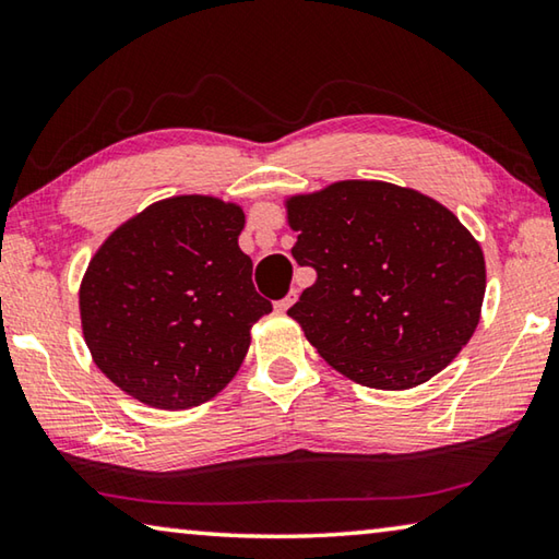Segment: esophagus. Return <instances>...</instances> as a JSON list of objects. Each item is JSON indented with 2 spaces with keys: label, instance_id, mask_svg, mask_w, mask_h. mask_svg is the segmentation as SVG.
Listing matches in <instances>:
<instances>
[{
  "label": "esophagus",
  "instance_id": "1",
  "mask_svg": "<svg viewBox=\"0 0 559 559\" xmlns=\"http://www.w3.org/2000/svg\"><path fill=\"white\" fill-rule=\"evenodd\" d=\"M296 298H298V290L290 288V290L286 293V298H281V300L276 302V308H278V310H288V308L293 306V302H296Z\"/></svg>",
  "mask_w": 559,
  "mask_h": 559
}]
</instances>
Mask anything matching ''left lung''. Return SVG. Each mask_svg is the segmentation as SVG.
<instances>
[{"label": "left lung", "mask_w": 559, "mask_h": 559, "mask_svg": "<svg viewBox=\"0 0 559 559\" xmlns=\"http://www.w3.org/2000/svg\"><path fill=\"white\" fill-rule=\"evenodd\" d=\"M293 259L316 283L288 310L320 357L357 384L409 390L441 372L480 318L486 263L447 206L386 182L293 197Z\"/></svg>", "instance_id": "8db88e82"}]
</instances>
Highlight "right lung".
Segmentation results:
<instances>
[{"label":"right lung","instance_id":"1","mask_svg":"<svg viewBox=\"0 0 559 559\" xmlns=\"http://www.w3.org/2000/svg\"><path fill=\"white\" fill-rule=\"evenodd\" d=\"M243 212L214 197H173L108 236L81 283L93 362L159 409H187L239 372L251 325L271 313L239 249Z\"/></svg>","mask_w":559,"mask_h":559}]
</instances>
